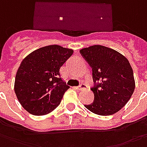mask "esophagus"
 Listing matches in <instances>:
<instances>
[{
	"mask_svg": "<svg viewBox=\"0 0 147 147\" xmlns=\"http://www.w3.org/2000/svg\"><path fill=\"white\" fill-rule=\"evenodd\" d=\"M76 88H77L78 90H84V89H86L87 86L84 84H81V85L76 87Z\"/></svg>",
	"mask_w": 147,
	"mask_h": 147,
	"instance_id": "34e87169",
	"label": "esophagus"
}]
</instances>
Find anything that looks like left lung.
Masks as SVG:
<instances>
[{
    "mask_svg": "<svg viewBox=\"0 0 147 147\" xmlns=\"http://www.w3.org/2000/svg\"><path fill=\"white\" fill-rule=\"evenodd\" d=\"M92 68L94 101L84 107L91 112L109 116L124 107L136 87L133 70L128 59L112 49L92 45L80 51ZM96 81L100 83L96 84Z\"/></svg>",
    "mask_w": 147,
    "mask_h": 147,
    "instance_id": "obj_1",
    "label": "left lung"
}]
</instances>
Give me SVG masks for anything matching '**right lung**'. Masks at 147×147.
<instances>
[{
  "mask_svg": "<svg viewBox=\"0 0 147 147\" xmlns=\"http://www.w3.org/2000/svg\"><path fill=\"white\" fill-rule=\"evenodd\" d=\"M74 50L53 45L32 51L17 70L14 90L22 107L33 115L48 114L60 104L69 87L60 68Z\"/></svg>",
  "mask_w": 147,
  "mask_h": 147,
  "instance_id": "add662e5",
  "label": "right lung"
}]
</instances>
